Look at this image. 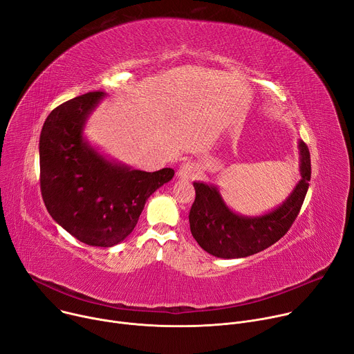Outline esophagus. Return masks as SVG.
I'll return each mask as SVG.
<instances>
[{
	"mask_svg": "<svg viewBox=\"0 0 354 354\" xmlns=\"http://www.w3.org/2000/svg\"><path fill=\"white\" fill-rule=\"evenodd\" d=\"M198 165L195 162H183L178 169V176L180 179H195L198 176Z\"/></svg>",
	"mask_w": 354,
	"mask_h": 354,
	"instance_id": "obj_1",
	"label": "esophagus"
}]
</instances>
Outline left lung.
<instances>
[{"label": "left lung", "mask_w": 354, "mask_h": 354, "mask_svg": "<svg viewBox=\"0 0 354 354\" xmlns=\"http://www.w3.org/2000/svg\"><path fill=\"white\" fill-rule=\"evenodd\" d=\"M299 151L302 179L282 206L260 217L233 213L214 186L195 182L196 198L189 213V224L198 244L218 259H241L283 237L299 214L310 180V153L304 141L299 142Z\"/></svg>", "instance_id": "8db88e82"}]
</instances>
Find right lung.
<instances>
[{"label": "right lung", "instance_id": "add662e5", "mask_svg": "<svg viewBox=\"0 0 354 354\" xmlns=\"http://www.w3.org/2000/svg\"><path fill=\"white\" fill-rule=\"evenodd\" d=\"M103 97V91H90L57 106L39 140L44 203L57 224L93 247L121 243L147 199L175 175L171 168L144 172L113 164L84 142L86 117Z\"/></svg>", "mask_w": 354, "mask_h": 354}]
</instances>
